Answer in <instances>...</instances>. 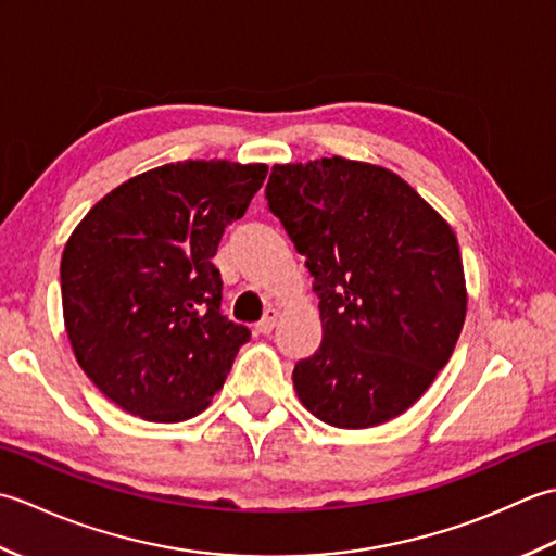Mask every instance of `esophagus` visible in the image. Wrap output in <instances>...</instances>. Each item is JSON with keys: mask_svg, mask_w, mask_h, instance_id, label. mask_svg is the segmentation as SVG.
<instances>
[{"mask_svg": "<svg viewBox=\"0 0 556 556\" xmlns=\"http://www.w3.org/2000/svg\"><path fill=\"white\" fill-rule=\"evenodd\" d=\"M277 317H279V311H277V308H267L263 320H260V323L255 325V332H257V334H269L271 329H275V325H277Z\"/></svg>", "mask_w": 556, "mask_h": 556, "instance_id": "34e87169", "label": "esophagus"}]
</instances>
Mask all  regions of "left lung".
Returning <instances> with one entry per match:
<instances>
[{
	"label": "left lung",
	"instance_id": "left-lung-1",
	"mask_svg": "<svg viewBox=\"0 0 556 556\" xmlns=\"http://www.w3.org/2000/svg\"><path fill=\"white\" fill-rule=\"evenodd\" d=\"M265 198L320 299L323 344L293 368L301 404L341 430L401 416L464 329L456 233L399 174L339 155L275 164Z\"/></svg>",
	"mask_w": 556,
	"mask_h": 556
}]
</instances>
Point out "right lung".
I'll return each mask as SVG.
<instances>
[{"instance_id":"1","label":"right lung","mask_w":556,"mask_h":556,"mask_svg":"<svg viewBox=\"0 0 556 556\" xmlns=\"http://www.w3.org/2000/svg\"><path fill=\"white\" fill-rule=\"evenodd\" d=\"M265 176L263 162L162 164L116 186L71 231L59 269L71 349L131 416H198L251 339L219 313L212 257Z\"/></svg>"}]
</instances>
